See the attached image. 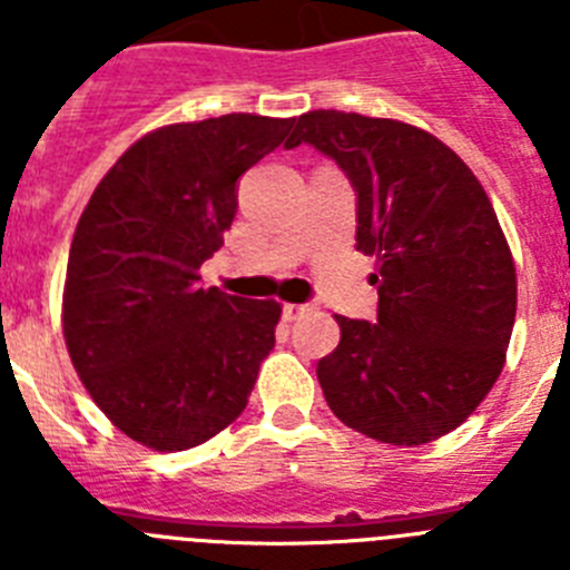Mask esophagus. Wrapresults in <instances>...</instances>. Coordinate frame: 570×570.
<instances>
[{
    "label": "esophagus",
    "mask_w": 570,
    "mask_h": 570,
    "mask_svg": "<svg viewBox=\"0 0 570 570\" xmlns=\"http://www.w3.org/2000/svg\"><path fill=\"white\" fill-rule=\"evenodd\" d=\"M308 305H296V302H285V305H282V316H285V322H296L299 320V316H305L308 314Z\"/></svg>",
    "instance_id": "obj_1"
}]
</instances>
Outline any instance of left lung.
Here are the masks:
<instances>
[{
    "mask_svg": "<svg viewBox=\"0 0 570 570\" xmlns=\"http://www.w3.org/2000/svg\"><path fill=\"white\" fill-rule=\"evenodd\" d=\"M308 142L356 190V250L376 256V322L336 316L316 365L331 411L387 445L451 434L500 380L517 316V268L473 170L434 134L376 116L308 110Z\"/></svg>",
    "mask_w": 570,
    "mask_h": 570,
    "instance_id": "obj_1",
    "label": "left lung"
}]
</instances>
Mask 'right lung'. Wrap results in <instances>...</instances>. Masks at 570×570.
<instances>
[{"label": "right lung", "instance_id": "add662e5", "mask_svg": "<svg viewBox=\"0 0 570 570\" xmlns=\"http://www.w3.org/2000/svg\"><path fill=\"white\" fill-rule=\"evenodd\" d=\"M294 119L225 114L136 139L73 230L65 345L90 400L154 451L203 445L245 411L282 305L199 285L236 216V179Z\"/></svg>", "mask_w": 570, "mask_h": 570}]
</instances>
